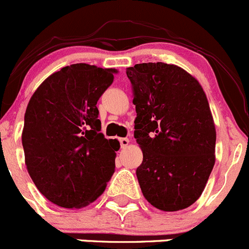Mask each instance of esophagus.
Masks as SVG:
<instances>
[{
    "mask_svg": "<svg viewBox=\"0 0 249 249\" xmlns=\"http://www.w3.org/2000/svg\"><path fill=\"white\" fill-rule=\"evenodd\" d=\"M120 144H121V147H127L128 146V144H129V139H128V138H121V139H120Z\"/></svg>",
    "mask_w": 249,
    "mask_h": 249,
    "instance_id": "1",
    "label": "esophagus"
}]
</instances>
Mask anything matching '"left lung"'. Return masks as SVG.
<instances>
[{
	"label": "left lung",
	"instance_id": "1",
	"mask_svg": "<svg viewBox=\"0 0 249 249\" xmlns=\"http://www.w3.org/2000/svg\"><path fill=\"white\" fill-rule=\"evenodd\" d=\"M142 151L137 178L147 202L164 212L188 208L205 189L215 162V127L195 77L177 65L142 63L125 70Z\"/></svg>",
	"mask_w": 249,
	"mask_h": 249
}]
</instances>
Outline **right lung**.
I'll list each match as a JSON object with an SVG mask.
<instances>
[{"mask_svg": "<svg viewBox=\"0 0 249 249\" xmlns=\"http://www.w3.org/2000/svg\"><path fill=\"white\" fill-rule=\"evenodd\" d=\"M116 72L72 64L46 78L29 102L21 134L26 168L38 191L59 207H86L114 174L120 142L100 133L97 102Z\"/></svg>", "mask_w": 249, "mask_h": 249, "instance_id": "1", "label": "right lung"}]
</instances>
